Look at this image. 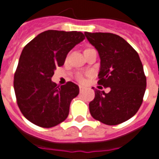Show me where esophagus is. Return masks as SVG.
Wrapping results in <instances>:
<instances>
[{"label":"esophagus","instance_id":"1","mask_svg":"<svg viewBox=\"0 0 159 159\" xmlns=\"http://www.w3.org/2000/svg\"><path fill=\"white\" fill-rule=\"evenodd\" d=\"M84 89H85L84 86H83V85H80V92H82V91H84Z\"/></svg>","mask_w":159,"mask_h":159}]
</instances>
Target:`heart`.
<instances>
[{"instance_id":"heart-1","label":"heart","mask_w":159,"mask_h":159,"mask_svg":"<svg viewBox=\"0 0 159 159\" xmlns=\"http://www.w3.org/2000/svg\"><path fill=\"white\" fill-rule=\"evenodd\" d=\"M75 78H76V80H77L79 82H84V75H82V74H77L76 76H75Z\"/></svg>"}]
</instances>
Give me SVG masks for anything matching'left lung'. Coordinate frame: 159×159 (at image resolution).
<instances>
[{
	"label": "left lung",
	"instance_id": "8db88e82",
	"mask_svg": "<svg viewBox=\"0 0 159 159\" xmlns=\"http://www.w3.org/2000/svg\"><path fill=\"white\" fill-rule=\"evenodd\" d=\"M100 57L98 84L110 91H95L89 104L94 119L116 125L135 115L144 97L147 79L138 53L122 37L111 33L84 32Z\"/></svg>",
	"mask_w": 159,
	"mask_h": 159
}]
</instances>
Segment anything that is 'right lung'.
I'll list each match as a JSON object with an SVG mask.
<instances>
[{"mask_svg": "<svg viewBox=\"0 0 159 159\" xmlns=\"http://www.w3.org/2000/svg\"><path fill=\"white\" fill-rule=\"evenodd\" d=\"M84 40L77 31L47 30L39 34L22 51L14 75V91L19 109L35 125L51 128L64 121L71 101L80 88L73 82L58 85L52 81L57 67Z\"/></svg>", "mask_w": 159, "mask_h": 159, "instance_id": "1", "label": "right lung"}]
</instances>
